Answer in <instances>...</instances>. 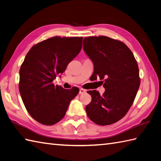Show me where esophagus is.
<instances>
[{
    "label": "esophagus",
    "mask_w": 161,
    "mask_h": 161,
    "mask_svg": "<svg viewBox=\"0 0 161 161\" xmlns=\"http://www.w3.org/2000/svg\"><path fill=\"white\" fill-rule=\"evenodd\" d=\"M86 92V90H84L83 88H80V90H79V94H83L85 93Z\"/></svg>",
    "instance_id": "34e87169"
}]
</instances>
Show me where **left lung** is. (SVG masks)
Here are the masks:
<instances>
[{
    "label": "left lung",
    "instance_id": "obj_1",
    "mask_svg": "<svg viewBox=\"0 0 161 161\" xmlns=\"http://www.w3.org/2000/svg\"><path fill=\"white\" fill-rule=\"evenodd\" d=\"M83 49L94 63L93 78L102 80L105 89L103 95L87 91L92 96L87 116L99 125L115 123L126 115L140 86L136 60L124 42L105 36L85 37Z\"/></svg>",
    "mask_w": 161,
    "mask_h": 161
}]
</instances>
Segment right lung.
<instances>
[{"instance_id": "add662e5", "label": "right lung", "mask_w": 161, "mask_h": 161, "mask_svg": "<svg viewBox=\"0 0 161 161\" xmlns=\"http://www.w3.org/2000/svg\"><path fill=\"white\" fill-rule=\"evenodd\" d=\"M83 37L53 36L34 45L20 68L19 92L30 115L45 125L65 116L78 87L65 90L53 80L81 50Z\"/></svg>"}]
</instances>
